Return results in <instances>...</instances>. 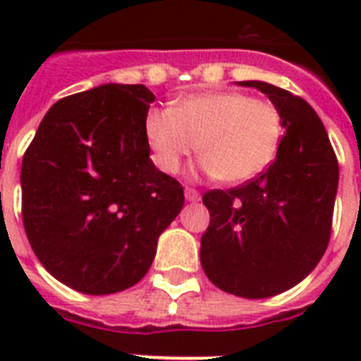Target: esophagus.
Masks as SVG:
<instances>
[{
    "label": "esophagus",
    "instance_id": "34e87169",
    "mask_svg": "<svg viewBox=\"0 0 361 361\" xmlns=\"http://www.w3.org/2000/svg\"><path fill=\"white\" fill-rule=\"evenodd\" d=\"M185 198L189 200V202H198V200H200V192H198L197 189H191V187H187Z\"/></svg>",
    "mask_w": 361,
    "mask_h": 361
}]
</instances>
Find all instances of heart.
<instances>
[{
    "label": "heart",
    "mask_w": 361,
    "mask_h": 361,
    "mask_svg": "<svg viewBox=\"0 0 361 361\" xmlns=\"http://www.w3.org/2000/svg\"><path fill=\"white\" fill-rule=\"evenodd\" d=\"M147 146L159 170L174 174L192 152L204 174L243 183L274 163L283 138L279 110L240 92L192 93L144 120Z\"/></svg>",
    "instance_id": "1"
}]
</instances>
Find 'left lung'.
<instances>
[{
	"mask_svg": "<svg viewBox=\"0 0 361 361\" xmlns=\"http://www.w3.org/2000/svg\"><path fill=\"white\" fill-rule=\"evenodd\" d=\"M238 84L268 95L286 133L266 172L202 197L212 219L200 240V264L221 290L260 300L296 286L320 262L330 241L339 164L307 101L268 82Z\"/></svg>",
	"mask_w": 361,
	"mask_h": 361,
	"instance_id": "8db88e82",
	"label": "left lung"
}]
</instances>
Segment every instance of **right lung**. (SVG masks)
I'll list each match as a JSON object with an SVG mask.
<instances>
[{
  "label": "right lung",
  "mask_w": 361,
  "mask_h": 361,
  "mask_svg": "<svg viewBox=\"0 0 361 361\" xmlns=\"http://www.w3.org/2000/svg\"><path fill=\"white\" fill-rule=\"evenodd\" d=\"M142 84H103L48 110L22 161V219L48 274L114 294L147 274L183 187L149 159Z\"/></svg>",
  "instance_id": "obj_1"
}]
</instances>
